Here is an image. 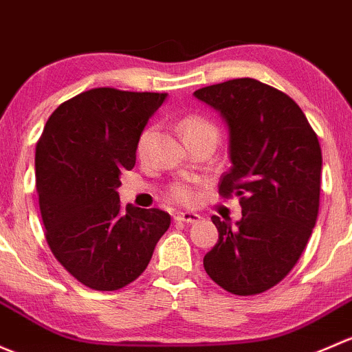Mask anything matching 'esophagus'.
I'll list each match as a JSON object with an SVG mask.
<instances>
[{"label": "esophagus", "mask_w": 352, "mask_h": 352, "mask_svg": "<svg viewBox=\"0 0 352 352\" xmlns=\"http://www.w3.org/2000/svg\"><path fill=\"white\" fill-rule=\"evenodd\" d=\"M175 219L177 222H184V223H197L200 222L201 217L198 215V213H193V212H179L176 213Z\"/></svg>", "instance_id": "esophagus-1"}]
</instances>
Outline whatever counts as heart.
Listing matches in <instances>:
<instances>
[{"label":"heart","mask_w":352,"mask_h":352,"mask_svg":"<svg viewBox=\"0 0 352 352\" xmlns=\"http://www.w3.org/2000/svg\"><path fill=\"white\" fill-rule=\"evenodd\" d=\"M179 129L183 132L186 142H193V140H208L213 146L219 140V129L212 120L205 117H198V115H191V117L183 118L179 122ZM155 135V126L149 125L140 132L139 140H137V155L139 157H146V154L151 149V144ZM169 197L173 201L181 203V205H188L195 200L197 191L190 183H176L173 184L169 190Z\"/></svg>","instance_id":"b5f03b06"}]
</instances>
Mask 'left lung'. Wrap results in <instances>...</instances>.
<instances>
[{
  "label": "left lung",
  "mask_w": 352,
  "mask_h": 352,
  "mask_svg": "<svg viewBox=\"0 0 352 352\" xmlns=\"http://www.w3.org/2000/svg\"><path fill=\"white\" fill-rule=\"evenodd\" d=\"M195 96L227 123L232 168L219 193L235 195L242 206L235 227L212 217L219 241L203 266L229 293L257 295L283 280L309 242L320 200V144L302 108L257 79H230Z\"/></svg>",
  "instance_id": "obj_1"
}]
</instances>
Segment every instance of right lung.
Segmentation results:
<instances>
[{
    "instance_id": "obj_1",
    "label": "right lung",
    "mask_w": 352,
    "mask_h": 352,
    "mask_svg": "<svg viewBox=\"0 0 352 352\" xmlns=\"http://www.w3.org/2000/svg\"><path fill=\"white\" fill-rule=\"evenodd\" d=\"M166 93L95 88L64 101L35 149L45 239L79 283L113 292L144 273L171 217L120 205L122 171L135 166L137 140Z\"/></svg>"
}]
</instances>
